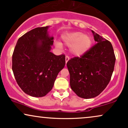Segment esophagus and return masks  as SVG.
<instances>
[{
    "label": "esophagus",
    "instance_id": "1",
    "mask_svg": "<svg viewBox=\"0 0 128 128\" xmlns=\"http://www.w3.org/2000/svg\"><path fill=\"white\" fill-rule=\"evenodd\" d=\"M69 60H70V57H69L68 55H66V63L68 62V61Z\"/></svg>",
    "mask_w": 128,
    "mask_h": 128
}]
</instances>
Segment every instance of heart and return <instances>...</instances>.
<instances>
[{"instance_id": "obj_1", "label": "heart", "mask_w": 128, "mask_h": 128, "mask_svg": "<svg viewBox=\"0 0 128 128\" xmlns=\"http://www.w3.org/2000/svg\"><path fill=\"white\" fill-rule=\"evenodd\" d=\"M62 40L67 46H70V51L76 56L84 54L90 49L92 44V40L88 35L84 34L82 32H74L67 34L62 36ZM55 46L61 47V44L55 42Z\"/></svg>"}]
</instances>
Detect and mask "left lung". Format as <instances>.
Masks as SVG:
<instances>
[{
	"instance_id": "left-lung-1",
	"label": "left lung",
	"mask_w": 128,
	"mask_h": 128,
	"mask_svg": "<svg viewBox=\"0 0 128 128\" xmlns=\"http://www.w3.org/2000/svg\"><path fill=\"white\" fill-rule=\"evenodd\" d=\"M96 44L80 57L67 63L71 88L82 98H94L106 88L113 74L116 56L110 41L92 30Z\"/></svg>"
}]
</instances>
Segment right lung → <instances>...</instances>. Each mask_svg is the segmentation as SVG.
<instances>
[{"mask_svg":"<svg viewBox=\"0 0 128 128\" xmlns=\"http://www.w3.org/2000/svg\"><path fill=\"white\" fill-rule=\"evenodd\" d=\"M49 26L37 27L19 38L12 54V68L16 82L26 94L42 97L51 90L66 64L64 54L50 52L53 37Z\"/></svg>","mask_w":128,"mask_h":128,"instance_id":"1","label":"right lung"}]
</instances>
